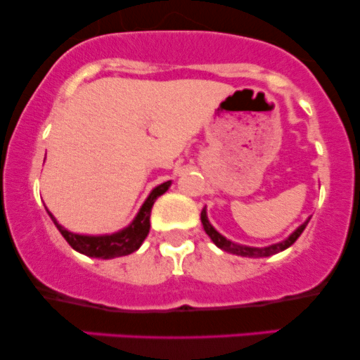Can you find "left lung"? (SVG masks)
I'll list each match as a JSON object with an SVG mask.
<instances>
[{"instance_id":"1","label":"left lung","mask_w":360,"mask_h":360,"mask_svg":"<svg viewBox=\"0 0 360 360\" xmlns=\"http://www.w3.org/2000/svg\"><path fill=\"white\" fill-rule=\"evenodd\" d=\"M308 221H309V218L303 223V225H300L295 232L289 235L286 240H283L279 243H272V245H269V247H247V245H240V243H235L232 240H229V238L223 237L221 233H218L217 230L213 229L212 223L208 221V217H206V208H203V212H201V223H203V229H205V232L208 233V237L212 238L214 245L220 247L221 250L230 252V254L242 255V257H269V255H274V254H278V252L286 250L288 247H291L292 243L298 240L300 235L303 233L304 229H307Z\"/></svg>"}]
</instances>
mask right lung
<instances>
[{"label": "right lung", "mask_w": 360, "mask_h": 360, "mask_svg": "<svg viewBox=\"0 0 360 360\" xmlns=\"http://www.w3.org/2000/svg\"><path fill=\"white\" fill-rule=\"evenodd\" d=\"M171 186V181L167 183L159 184L157 188L152 189V193L148 194L146 203L142 205L140 212L135 217V220L127 226V229L120 230L117 233L111 235H79L72 233L69 230H65L64 226L57 223L53 214H51L52 221L56 223V226L59 229L62 237L68 240L69 245L72 247L74 250L81 252V254L89 255V257H98V259H115L122 257V255H128L131 252H135L142 245V242L146 240L148 235V230H150V212L152 206H154L155 200L164 194Z\"/></svg>", "instance_id": "right-lung-1"}]
</instances>
